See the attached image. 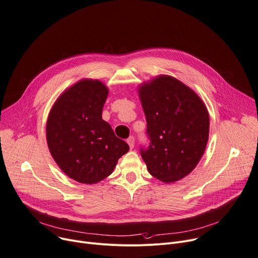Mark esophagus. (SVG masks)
I'll return each mask as SVG.
<instances>
[{"label": "esophagus", "mask_w": 258, "mask_h": 258, "mask_svg": "<svg viewBox=\"0 0 258 258\" xmlns=\"http://www.w3.org/2000/svg\"><path fill=\"white\" fill-rule=\"evenodd\" d=\"M127 144L129 145V147H130L131 150L134 148V137H133V136H130V137L127 139Z\"/></svg>", "instance_id": "esophagus-1"}]
</instances>
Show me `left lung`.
<instances>
[{"instance_id": "1", "label": "left lung", "mask_w": 258, "mask_h": 258, "mask_svg": "<svg viewBox=\"0 0 258 258\" xmlns=\"http://www.w3.org/2000/svg\"><path fill=\"white\" fill-rule=\"evenodd\" d=\"M148 123V149L140 154L149 172L171 183L188 175L201 160L209 137V113L189 87L159 76L138 89Z\"/></svg>"}]
</instances>
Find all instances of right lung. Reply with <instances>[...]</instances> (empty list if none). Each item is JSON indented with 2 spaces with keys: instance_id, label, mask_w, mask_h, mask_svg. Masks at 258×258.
I'll return each mask as SVG.
<instances>
[{
  "instance_id": "1",
  "label": "right lung",
  "mask_w": 258,
  "mask_h": 258,
  "mask_svg": "<svg viewBox=\"0 0 258 258\" xmlns=\"http://www.w3.org/2000/svg\"><path fill=\"white\" fill-rule=\"evenodd\" d=\"M107 94L102 82L82 80L57 98L48 116L46 137L51 156L69 177L81 183L106 178L129 151L102 120Z\"/></svg>"
}]
</instances>
